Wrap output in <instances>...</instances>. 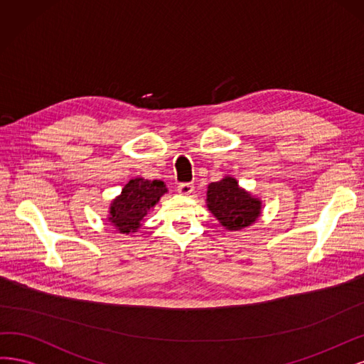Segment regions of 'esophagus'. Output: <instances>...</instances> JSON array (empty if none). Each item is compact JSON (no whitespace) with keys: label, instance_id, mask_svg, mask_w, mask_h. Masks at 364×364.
I'll use <instances>...</instances> for the list:
<instances>
[{"label":"esophagus","instance_id":"obj_1","mask_svg":"<svg viewBox=\"0 0 364 364\" xmlns=\"http://www.w3.org/2000/svg\"><path fill=\"white\" fill-rule=\"evenodd\" d=\"M193 191H195V186L192 184V183H183V184H180L178 187H177V192L180 193V195H191V193H193Z\"/></svg>","mask_w":364,"mask_h":364}]
</instances>
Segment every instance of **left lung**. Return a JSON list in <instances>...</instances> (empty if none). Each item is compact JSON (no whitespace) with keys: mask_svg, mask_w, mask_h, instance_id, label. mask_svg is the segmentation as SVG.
Wrapping results in <instances>:
<instances>
[{"mask_svg":"<svg viewBox=\"0 0 364 364\" xmlns=\"http://www.w3.org/2000/svg\"><path fill=\"white\" fill-rule=\"evenodd\" d=\"M205 203L219 224L228 231L248 228L262 215V199L245 191L231 175L208 184Z\"/></svg>","mask_w":364,"mask_h":364,"instance_id":"obj_1","label":"left lung"}]
</instances>
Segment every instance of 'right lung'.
<instances>
[{"label":"right lung","mask_w":364,"mask_h":364,"mask_svg":"<svg viewBox=\"0 0 364 364\" xmlns=\"http://www.w3.org/2000/svg\"><path fill=\"white\" fill-rule=\"evenodd\" d=\"M166 192V184L160 180L151 181L136 177L128 181L121 195L112 201L107 220L118 232H136L142 227L145 216L156 207L160 198Z\"/></svg>","instance_id":"add662e5"}]
</instances>
